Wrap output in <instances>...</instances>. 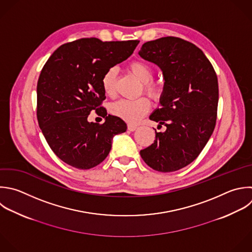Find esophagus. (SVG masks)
Instances as JSON below:
<instances>
[{
    "label": "esophagus",
    "instance_id": "1",
    "mask_svg": "<svg viewBox=\"0 0 252 252\" xmlns=\"http://www.w3.org/2000/svg\"><path fill=\"white\" fill-rule=\"evenodd\" d=\"M137 128H138V127H137L136 125H133V124H128V130H129V131H131V132L135 131Z\"/></svg>",
    "mask_w": 252,
    "mask_h": 252
}]
</instances>
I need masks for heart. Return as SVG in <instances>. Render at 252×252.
<instances>
[{"instance_id": "obj_1", "label": "heart", "mask_w": 252, "mask_h": 252, "mask_svg": "<svg viewBox=\"0 0 252 252\" xmlns=\"http://www.w3.org/2000/svg\"><path fill=\"white\" fill-rule=\"evenodd\" d=\"M130 71L143 83L144 91L151 97L159 98L162 94V87L153 82L154 70L150 65L142 61H134L129 65ZM117 69L111 67L107 69L101 77V86L107 95H112L115 90ZM150 109V102L146 97H140L134 100L120 99L110 106L113 115L129 123H137Z\"/></svg>"}]
</instances>
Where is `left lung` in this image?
I'll use <instances>...</instances> for the list:
<instances>
[{
	"label": "left lung",
	"mask_w": 252,
	"mask_h": 252,
	"mask_svg": "<svg viewBox=\"0 0 252 252\" xmlns=\"http://www.w3.org/2000/svg\"><path fill=\"white\" fill-rule=\"evenodd\" d=\"M139 55L162 71L161 107L150 119L166 126L164 132L156 131V140L140 155L155 170L176 171L200 155L215 129L218 78L203 51L178 37L148 41Z\"/></svg>",
	"instance_id": "obj_1"
}]
</instances>
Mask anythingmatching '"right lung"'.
<instances>
[{
  "label": "right lung",
  "instance_id": "add662e5",
  "mask_svg": "<svg viewBox=\"0 0 252 252\" xmlns=\"http://www.w3.org/2000/svg\"><path fill=\"white\" fill-rule=\"evenodd\" d=\"M139 42L82 38L61 45L45 63L37 83V120L49 147L67 164L96 166L108 156L113 137L126 131V123L101 106V77L130 57ZM93 110L104 124L87 121Z\"/></svg>",
  "mask_w": 252,
  "mask_h": 252
}]
</instances>
